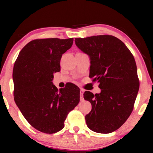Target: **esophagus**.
I'll list each match as a JSON object with an SVG mask.
<instances>
[{
  "mask_svg": "<svg viewBox=\"0 0 153 153\" xmlns=\"http://www.w3.org/2000/svg\"><path fill=\"white\" fill-rule=\"evenodd\" d=\"M84 90L80 89V100H84Z\"/></svg>",
  "mask_w": 153,
  "mask_h": 153,
  "instance_id": "1",
  "label": "esophagus"
}]
</instances>
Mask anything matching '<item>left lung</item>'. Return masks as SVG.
<instances>
[{
    "instance_id": "left-lung-1",
    "label": "left lung",
    "mask_w": 153,
    "mask_h": 153,
    "mask_svg": "<svg viewBox=\"0 0 153 153\" xmlns=\"http://www.w3.org/2000/svg\"><path fill=\"white\" fill-rule=\"evenodd\" d=\"M77 48L89 56L90 77L99 83V94L86 91L92 105L86 115L93 131L108 134L117 130L132 112L139 90L135 59L122 41L110 35L75 38Z\"/></svg>"
}]
</instances>
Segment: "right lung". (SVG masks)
<instances>
[{"label": "right lung", "mask_w": 153, "mask_h": 153, "mask_svg": "<svg viewBox=\"0 0 153 153\" xmlns=\"http://www.w3.org/2000/svg\"><path fill=\"white\" fill-rule=\"evenodd\" d=\"M73 42L74 38L32 40L22 48L15 63V102L28 123L41 132L61 130L68 113L79 102L76 85L69 84L59 90L53 83L54 74L61 70L62 55Z\"/></svg>", "instance_id": "right-lung-1"}]
</instances>
